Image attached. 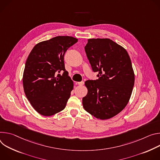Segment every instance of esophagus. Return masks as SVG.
Segmentation results:
<instances>
[{
    "instance_id": "esophagus-1",
    "label": "esophagus",
    "mask_w": 160,
    "mask_h": 160,
    "mask_svg": "<svg viewBox=\"0 0 160 160\" xmlns=\"http://www.w3.org/2000/svg\"><path fill=\"white\" fill-rule=\"evenodd\" d=\"M76 84H78V85H79V86H82V85L84 84V81H81V82H77Z\"/></svg>"
}]
</instances>
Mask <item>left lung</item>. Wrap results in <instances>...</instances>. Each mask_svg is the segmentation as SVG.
I'll return each mask as SVG.
<instances>
[{
	"mask_svg": "<svg viewBox=\"0 0 160 160\" xmlns=\"http://www.w3.org/2000/svg\"><path fill=\"white\" fill-rule=\"evenodd\" d=\"M96 80H88L84 109L100 119L111 118L127 105L135 75L127 51L109 39H90L84 47Z\"/></svg>",
	"mask_w": 160,
	"mask_h": 160,
	"instance_id": "obj_1",
	"label": "left lung"
}]
</instances>
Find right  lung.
<instances>
[{
	"mask_svg": "<svg viewBox=\"0 0 160 160\" xmlns=\"http://www.w3.org/2000/svg\"><path fill=\"white\" fill-rule=\"evenodd\" d=\"M77 42L73 37L57 36L37 44L28 57L24 92L34 109L42 116L54 115L65 108L74 84L65 70L64 55Z\"/></svg>",
	"mask_w": 160,
	"mask_h": 160,
	"instance_id": "add662e5",
	"label": "right lung"
}]
</instances>
